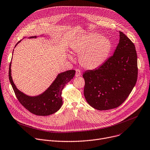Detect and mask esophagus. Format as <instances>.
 Masks as SVG:
<instances>
[{"label":"esophagus","instance_id":"34e87169","mask_svg":"<svg viewBox=\"0 0 150 150\" xmlns=\"http://www.w3.org/2000/svg\"><path fill=\"white\" fill-rule=\"evenodd\" d=\"M75 71H76V73H75V76L76 77H78V76L81 75V71L79 69H76L75 70Z\"/></svg>","mask_w":150,"mask_h":150}]
</instances>
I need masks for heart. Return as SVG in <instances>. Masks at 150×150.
Wrapping results in <instances>:
<instances>
[{"instance_id":"1","label":"heart","mask_w":150,"mask_h":150,"mask_svg":"<svg viewBox=\"0 0 150 150\" xmlns=\"http://www.w3.org/2000/svg\"><path fill=\"white\" fill-rule=\"evenodd\" d=\"M71 50L79 56L81 66L87 69H94L106 61L111 50V43L105 36L90 33L76 39Z\"/></svg>"}]
</instances>
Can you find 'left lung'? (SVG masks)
<instances>
[{
    "label": "left lung",
    "mask_w": 150,
    "mask_h": 150,
    "mask_svg": "<svg viewBox=\"0 0 150 150\" xmlns=\"http://www.w3.org/2000/svg\"><path fill=\"white\" fill-rule=\"evenodd\" d=\"M137 53L134 44L120 32L114 55L98 69L85 72L84 94L88 103L98 110L120 106L129 96L138 78Z\"/></svg>",
    "instance_id": "obj_1"
}]
</instances>
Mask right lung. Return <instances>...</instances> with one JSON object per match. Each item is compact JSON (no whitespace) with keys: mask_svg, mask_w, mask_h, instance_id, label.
Wrapping results in <instances>:
<instances>
[{"mask_svg":"<svg viewBox=\"0 0 150 150\" xmlns=\"http://www.w3.org/2000/svg\"><path fill=\"white\" fill-rule=\"evenodd\" d=\"M31 36L30 38H35ZM21 41H18L16 46ZM11 62L9 68V81L20 103L30 112L39 116H47L57 112L62 105V90L65 85L73 78L75 71L70 70L59 74L48 89L40 96L29 97L20 91L13 84L11 73Z\"/></svg>","mask_w":150,"mask_h":150,"instance_id":"right-lung-1","label":"right lung"}]
</instances>
